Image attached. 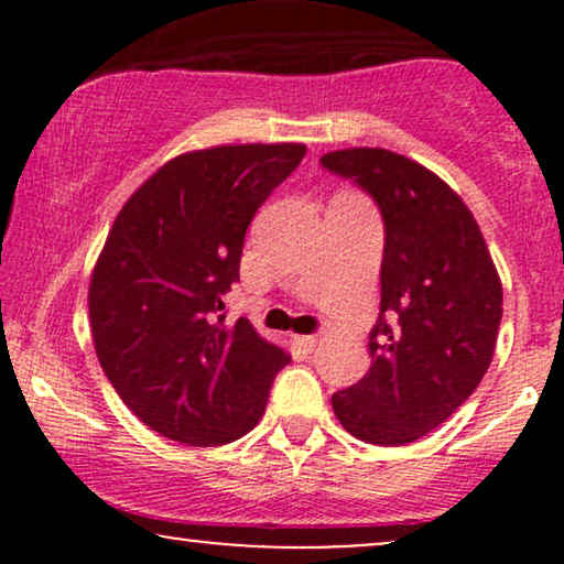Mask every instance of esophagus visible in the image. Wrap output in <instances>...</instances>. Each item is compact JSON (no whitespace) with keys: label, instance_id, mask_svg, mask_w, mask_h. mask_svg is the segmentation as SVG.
<instances>
[{"label":"esophagus","instance_id":"1","mask_svg":"<svg viewBox=\"0 0 564 564\" xmlns=\"http://www.w3.org/2000/svg\"><path fill=\"white\" fill-rule=\"evenodd\" d=\"M297 341H300V346H305V349H315V344H318V336H300Z\"/></svg>","mask_w":564,"mask_h":564}]
</instances>
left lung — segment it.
I'll list each match as a JSON object with an SVG mask.
<instances>
[{"label": "left lung", "mask_w": 564, "mask_h": 564, "mask_svg": "<svg viewBox=\"0 0 564 564\" xmlns=\"http://www.w3.org/2000/svg\"><path fill=\"white\" fill-rule=\"evenodd\" d=\"M375 199L384 226L369 372L330 398L351 436L411 444L449 419L488 372L503 288L473 213L434 172L384 149L321 159Z\"/></svg>", "instance_id": "obj_1"}]
</instances>
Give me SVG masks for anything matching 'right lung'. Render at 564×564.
I'll use <instances>...</instances> for the list:
<instances>
[{
	"mask_svg": "<svg viewBox=\"0 0 564 564\" xmlns=\"http://www.w3.org/2000/svg\"><path fill=\"white\" fill-rule=\"evenodd\" d=\"M305 156L303 143L176 156L122 207L89 284L97 359L122 403L192 446L241 438L290 357L226 321L246 228Z\"/></svg>",
	"mask_w": 564,
	"mask_h": 564,
	"instance_id": "right-lung-1",
	"label": "right lung"
}]
</instances>
